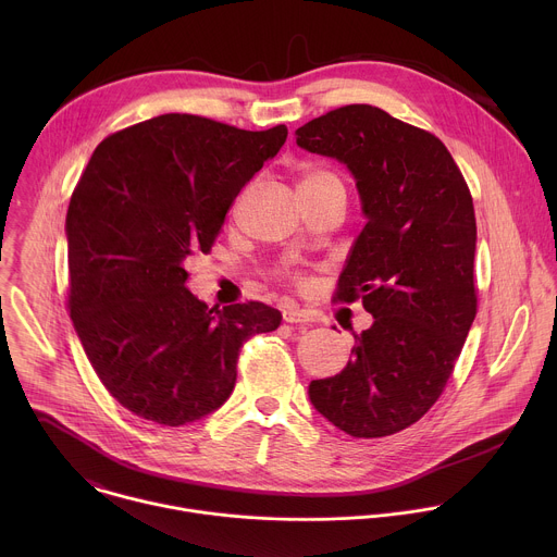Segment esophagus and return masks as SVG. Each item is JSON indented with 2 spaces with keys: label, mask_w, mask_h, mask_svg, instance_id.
<instances>
[{
  "label": "esophagus",
  "mask_w": 557,
  "mask_h": 557,
  "mask_svg": "<svg viewBox=\"0 0 557 557\" xmlns=\"http://www.w3.org/2000/svg\"><path fill=\"white\" fill-rule=\"evenodd\" d=\"M283 319L287 323H311L313 321V318L307 311H302L298 307H285L283 309Z\"/></svg>",
  "instance_id": "esophagus-1"
}]
</instances>
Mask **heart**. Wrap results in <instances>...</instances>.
<instances>
[{"label": "heart", "mask_w": 557, "mask_h": 557, "mask_svg": "<svg viewBox=\"0 0 557 557\" xmlns=\"http://www.w3.org/2000/svg\"><path fill=\"white\" fill-rule=\"evenodd\" d=\"M325 186H343L341 180L321 166H302L298 171V190H318V188H325Z\"/></svg>", "instance_id": "heart-1"}]
</instances>
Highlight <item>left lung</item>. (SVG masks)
<instances>
[{"instance_id": "obj_1", "label": "left lung", "mask_w": 557, "mask_h": 557, "mask_svg": "<svg viewBox=\"0 0 557 557\" xmlns=\"http://www.w3.org/2000/svg\"><path fill=\"white\" fill-rule=\"evenodd\" d=\"M296 144L343 162L364 227L336 298L373 315L354 332L347 367L313 380L319 413L351 437H384L440 398L476 318V216L470 188L431 133L371 104L334 109L296 131Z\"/></svg>"}]
</instances>
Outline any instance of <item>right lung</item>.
<instances>
[{
    "mask_svg": "<svg viewBox=\"0 0 557 557\" xmlns=\"http://www.w3.org/2000/svg\"><path fill=\"white\" fill-rule=\"evenodd\" d=\"M285 139L283 124L252 133L164 113L87 162L66 216L71 318L104 388L139 418L180 426L212 413L234 393L242 343L281 325L261 302L210 309L186 287V261L212 248Z\"/></svg>",
    "mask_w": 557,
    "mask_h": 557,
    "instance_id": "add662e5",
    "label": "right lung"
}]
</instances>
